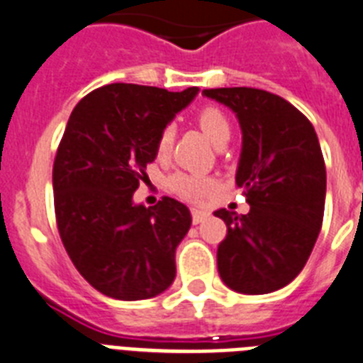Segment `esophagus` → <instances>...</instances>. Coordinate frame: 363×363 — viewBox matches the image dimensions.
I'll return each instance as SVG.
<instances>
[{"label":"esophagus","instance_id":"obj_1","mask_svg":"<svg viewBox=\"0 0 363 363\" xmlns=\"http://www.w3.org/2000/svg\"><path fill=\"white\" fill-rule=\"evenodd\" d=\"M208 218V212L203 211V208H191V222L196 223H203Z\"/></svg>","mask_w":363,"mask_h":363}]
</instances>
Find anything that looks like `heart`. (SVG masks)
Returning a JSON list of instances; mask_svg holds the SVG:
<instances>
[{"label":"heart","mask_w":363,"mask_h":363,"mask_svg":"<svg viewBox=\"0 0 363 363\" xmlns=\"http://www.w3.org/2000/svg\"><path fill=\"white\" fill-rule=\"evenodd\" d=\"M197 125L207 135L208 140L214 145L225 143L231 135V125H229L228 117L222 110H218L214 106H207L197 113ZM173 140H175V130L173 126H164L156 138V152L158 155H167L172 151ZM169 186L179 196L190 201H201L208 197L214 190V182L205 175H197V173H175L169 181Z\"/></svg>","instance_id":"1"}]
</instances>
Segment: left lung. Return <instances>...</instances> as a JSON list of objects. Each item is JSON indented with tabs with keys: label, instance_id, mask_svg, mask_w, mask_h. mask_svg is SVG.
<instances>
[{
	"label": "left lung",
	"instance_id": "8db88e82",
	"mask_svg": "<svg viewBox=\"0 0 363 363\" xmlns=\"http://www.w3.org/2000/svg\"><path fill=\"white\" fill-rule=\"evenodd\" d=\"M235 111L242 130L238 188L248 214L220 211L228 235L218 246V272L229 289L267 294L291 284L319 237L326 167L313 125L291 102L253 87L205 89Z\"/></svg>",
	"mask_w": 363,
	"mask_h": 363
}]
</instances>
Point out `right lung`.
I'll use <instances>...</instances> for the list:
<instances>
[{
	"instance_id": "add662e5",
	"label": "right lung",
	"mask_w": 363,
	"mask_h": 363,
	"mask_svg": "<svg viewBox=\"0 0 363 363\" xmlns=\"http://www.w3.org/2000/svg\"><path fill=\"white\" fill-rule=\"evenodd\" d=\"M197 91L110 84L70 113L54 162L55 220L70 261L106 296L152 298L175 279L190 211L173 197L145 207L132 196L158 155L160 130Z\"/></svg>"
}]
</instances>
